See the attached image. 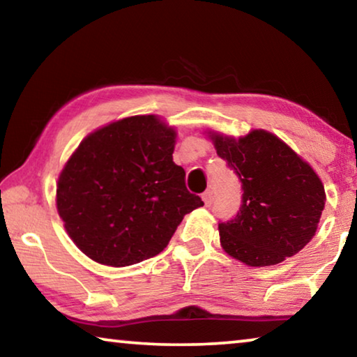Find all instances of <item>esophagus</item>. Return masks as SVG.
I'll list each match as a JSON object with an SVG mask.
<instances>
[{
    "label": "esophagus",
    "mask_w": 357,
    "mask_h": 357,
    "mask_svg": "<svg viewBox=\"0 0 357 357\" xmlns=\"http://www.w3.org/2000/svg\"><path fill=\"white\" fill-rule=\"evenodd\" d=\"M202 200L205 202V205L206 206H209L213 203V200H214V197H213V190H205L202 194Z\"/></svg>",
    "instance_id": "obj_1"
}]
</instances>
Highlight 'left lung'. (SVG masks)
I'll use <instances>...</instances> for the list:
<instances>
[{"instance_id": "8db88e82", "label": "left lung", "mask_w": 357, "mask_h": 357, "mask_svg": "<svg viewBox=\"0 0 357 357\" xmlns=\"http://www.w3.org/2000/svg\"><path fill=\"white\" fill-rule=\"evenodd\" d=\"M209 138L243 189L238 214L219 224L222 250L250 267L276 265L303 250L326 203L310 163L267 130L238 139L209 132Z\"/></svg>"}]
</instances>
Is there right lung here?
Listing matches in <instances>:
<instances>
[{
    "mask_svg": "<svg viewBox=\"0 0 357 357\" xmlns=\"http://www.w3.org/2000/svg\"><path fill=\"white\" fill-rule=\"evenodd\" d=\"M174 143L176 130L154 114L111 122L81 141L59 176L56 211L87 257L111 267L154 257L203 206L173 162Z\"/></svg>",
    "mask_w": 357,
    "mask_h": 357,
    "instance_id": "right-lung-1",
    "label": "right lung"
}]
</instances>
